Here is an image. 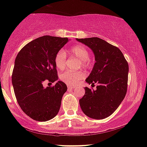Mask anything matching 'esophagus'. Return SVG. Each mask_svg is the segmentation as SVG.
I'll use <instances>...</instances> for the list:
<instances>
[{"label": "esophagus", "instance_id": "obj_1", "mask_svg": "<svg viewBox=\"0 0 147 147\" xmlns=\"http://www.w3.org/2000/svg\"><path fill=\"white\" fill-rule=\"evenodd\" d=\"M67 88H75V86H72V85L68 84V85H67Z\"/></svg>", "mask_w": 147, "mask_h": 147}]
</instances>
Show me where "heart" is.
<instances>
[{"label":"heart","instance_id":"heart-1","mask_svg":"<svg viewBox=\"0 0 147 147\" xmlns=\"http://www.w3.org/2000/svg\"><path fill=\"white\" fill-rule=\"evenodd\" d=\"M69 52L71 54L76 58H77L82 66L88 67L90 65V61L89 59L90 54L88 49L82 45H76L72 46L70 48ZM67 54L65 50H60L56 54L54 57V63L57 69L60 70L64 69L66 66ZM84 76V74L82 71H65L60 75V78L63 82L67 84L74 85L82 79Z\"/></svg>","mask_w":147,"mask_h":147}]
</instances>
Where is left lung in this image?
<instances>
[{
  "label": "left lung",
  "mask_w": 147,
  "mask_h": 147,
  "mask_svg": "<svg viewBox=\"0 0 147 147\" xmlns=\"http://www.w3.org/2000/svg\"><path fill=\"white\" fill-rule=\"evenodd\" d=\"M91 49L95 63L86 82L98 83L97 89L85 87V94L79 100L82 112L87 117L103 119L117 109L125 97L129 66L117 47L98 37L76 39Z\"/></svg>",
  "instance_id": "obj_1"
}]
</instances>
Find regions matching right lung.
Masks as SVG:
<instances>
[{"label":"right lung","instance_id":"right-lung-1","mask_svg":"<svg viewBox=\"0 0 147 147\" xmlns=\"http://www.w3.org/2000/svg\"><path fill=\"white\" fill-rule=\"evenodd\" d=\"M68 41L67 37L43 36L27 43L16 58L12 74L14 93L22 111L33 120L49 121L59 111L67 85L62 81L46 88L43 84L59 79L54 57Z\"/></svg>","mask_w":147,"mask_h":147}]
</instances>
